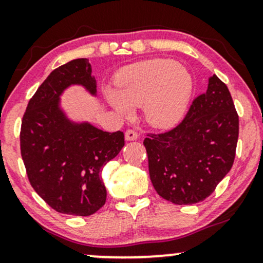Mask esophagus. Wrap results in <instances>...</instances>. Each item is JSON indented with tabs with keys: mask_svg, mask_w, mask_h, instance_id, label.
Returning <instances> with one entry per match:
<instances>
[{
	"mask_svg": "<svg viewBox=\"0 0 263 263\" xmlns=\"http://www.w3.org/2000/svg\"><path fill=\"white\" fill-rule=\"evenodd\" d=\"M125 138L126 141H136L138 138V134L134 129H127V131L125 132Z\"/></svg>",
	"mask_w": 263,
	"mask_h": 263,
	"instance_id": "esophagus-1",
	"label": "esophagus"
}]
</instances>
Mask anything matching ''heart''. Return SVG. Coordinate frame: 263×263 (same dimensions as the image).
<instances>
[{
    "mask_svg": "<svg viewBox=\"0 0 263 263\" xmlns=\"http://www.w3.org/2000/svg\"><path fill=\"white\" fill-rule=\"evenodd\" d=\"M194 83L188 70L171 59H152L123 69L116 90L106 87L110 106L123 117L142 107L144 120L156 128H171L183 119L192 99Z\"/></svg>",
    "mask_w": 263,
    "mask_h": 263,
    "instance_id": "b5f03b06",
    "label": "heart"
}]
</instances>
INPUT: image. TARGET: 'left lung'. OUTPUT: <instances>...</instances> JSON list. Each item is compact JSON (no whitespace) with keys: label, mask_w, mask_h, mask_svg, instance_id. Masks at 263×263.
I'll list each match as a JSON object with an SVG mask.
<instances>
[{"label":"left lung","mask_w":263,"mask_h":263,"mask_svg":"<svg viewBox=\"0 0 263 263\" xmlns=\"http://www.w3.org/2000/svg\"><path fill=\"white\" fill-rule=\"evenodd\" d=\"M238 116L228 86L216 75L176 128L148 135L143 144L149 178L165 200L190 205L208 198L234 164Z\"/></svg>","instance_id":"obj_1"}]
</instances>
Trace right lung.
Segmentation results:
<instances>
[{
	"mask_svg": "<svg viewBox=\"0 0 263 263\" xmlns=\"http://www.w3.org/2000/svg\"><path fill=\"white\" fill-rule=\"evenodd\" d=\"M81 86L96 96V79L86 58L74 59L48 75L23 115L21 155L29 183L62 214L89 216L106 201L101 168L125 146L123 132H105L73 121L62 107L63 92Z\"/></svg>",
	"mask_w": 263,
	"mask_h": 263,
	"instance_id": "add662e5",
	"label": "right lung"
}]
</instances>
